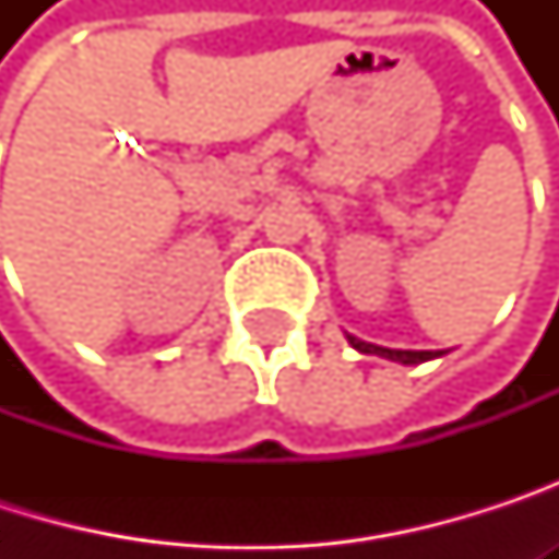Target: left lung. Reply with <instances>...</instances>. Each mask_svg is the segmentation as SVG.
<instances>
[{
  "label": "left lung",
  "instance_id": "obj_1",
  "mask_svg": "<svg viewBox=\"0 0 559 559\" xmlns=\"http://www.w3.org/2000/svg\"><path fill=\"white\" fill-rule=\"evenodd\" d=\"M346 340H349L353 349H359V353H366V356H382V359L401 362V366H420V362H430V359L443 356V353H427V349H420V353H417V349H385V346L366 343V340H359V336H353V333H346Z\"/></svg>",
  "mask_w": 559,
  "mask_h": 559
}]
</instances>
